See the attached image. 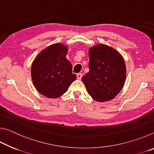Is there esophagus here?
<instances>
[{
  "mask_svg": "<svg viewBox=\"0 0 154 154\" xmlns=\"http://www.w3.org/2000/svg\"><path fill=\"white\" fill-rule=\"evenodd\" d=\"M82 76H83V74L82 73H77V79H82Z\"/></svg>",
  "mask_w": 154,
  "mask_h": 154,
  "instance_id": "1",
  "label": "esophagus"
}]
</instances>
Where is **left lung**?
Returning <instances> with one entry per match:
<instances>
[{
  "label": "left lung",
  "mask_w": 154,
  "mask_h": 154,
  "mask_svg": "<svg viewBox=\"0 0 154 154\" xmlns=\"http://www.w3.org/2000/svg\"><path fill=\"white\" fill-rule=\"evenodd\" d=\"M90 71L82 77L86 90L98 102L111 100L123 88L126 66L122 54L105 44L89 48Z\"/></svg>",
  "instance_id": "left-lung-1"
}]
</instances>
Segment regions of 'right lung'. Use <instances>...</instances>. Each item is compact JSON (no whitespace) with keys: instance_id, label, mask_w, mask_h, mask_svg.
<instances>
[{"instance_id":"1","label":"right lung","mask_w":154,"mask_h":154,"mask_svg":"<svg viewBox=\"0 0 154 154\" xmlns=\"http://www.w3.org/2000/svg\"><path fill=\"white\" fill-rule=\"evenodd\" d=\"M68 50L63 43L52 44L43 49L33 60L31 78L41 94L49 98H58L76 79L71 62L66 58Z\"/></svg>"}]
</instances>
